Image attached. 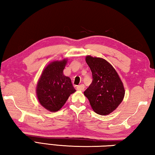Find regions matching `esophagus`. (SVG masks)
<instances>
[{"label":"esophagus","mask_w":155,"mask_h":155,"mask_svg":"<svg viewBox=\"0 0 155 155\" xmlns=\"http://www.w3.org/2000/svg\"><path fill=\"white\" fill-rule=\"evenodd\" d=\"M77 89L79 91H83L84 89H85V85H84L83 84H81V85H79L77 86Z\"/></svg>","instance_id":"esophagus-1"}]
</instances>
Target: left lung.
Wrapping results in <instances>:
<instances>
[{
  "label": "left lung",
  "instance_id": "obj_1",
  "mask_svg": "<svg viewBox=\"0 0 155 155\" xmlns=\"http://www.w3.org/2000/svg\"><path fill=\"white\" fill-rule=\"evenodd\" d=\"M85 61L92 73L93 81L84 95L96 114H111L124 98L125 90L122 81L114 68L105 59L89 55Z\"/></svg>",
  "mask_w": 155,
  "mask_h": 155
}]
</instances>
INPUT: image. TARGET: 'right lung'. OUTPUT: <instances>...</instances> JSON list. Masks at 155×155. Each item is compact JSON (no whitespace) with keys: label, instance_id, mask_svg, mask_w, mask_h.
<instances>
[{"label":"right lung","instance_id":"add662e5","mask_svg":"<svg viewBox=\"0 0 155 155\" xmlns=\"http://www.w3.org/2000/svg\"><path fill=\"white\" fill-rule=\"evenodd\" d=\"M67 59L55 61L46 67L37 85L39 102L50 111H59L64 105L70 94L76 91L71 79L63 73Z\"/></svg>","mask_w":155,"mask_h":155}]
</instances>
